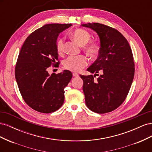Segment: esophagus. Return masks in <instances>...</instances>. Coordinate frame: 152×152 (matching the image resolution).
Masks as SVG:
<instances>
[{"label":"esophagus","mask_w":152,"mask_h":152,"mask_svg":"<svg viewBox=\"0 0 152 152\" xmlns=\"http://www.w3.org/2000/svg\"><path fill=\"white\" fill-rule=\"evenodd\" d=\"M73 77H79V74L77 73H73Z\"/></svg>","instance_id":"34e87169"}]
</instances>
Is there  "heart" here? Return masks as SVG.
Masks as SVG:
<instances>
[{
    "label": "heart",
    "instance_id": "b5f03b06",
    "mask_svg": "<svg viewBox=\"0 0 152 152\" xmlns=\"http://www.w3.org/2000/svg\"><path fill=\"white\" fill-rule=\"evenodd\" d=\"M72 37L76 40L81 45H84V50L86 54L91 58H94L98 55L99 46L98 44L92 42L88 43L91 40V35L88 31L84 29L78 28L73 30L71 33ZM56 49L59 54H62L65 50V39L63 37L59 38L56 42ZM88 59L84 56H71L68 57L63 61V66L66 70L72 72H79L81 69L87 66Z\"/></svg>",
    "mask_w": 152,
    "mask_h": 152
}]
</instances>
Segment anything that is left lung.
I'll return each instance as SVG.
<instances>
[{
	"instance_id": "obj_1",
	"label": "left lung",
	"mask_w": 152,
	"mask_h": 152,
	"mask_svg": "<svg viewBox=\"0 0 152 152\" xmlns=\"http://www.w3.org/2000/svg\"><path fill=\"white\" fill-rule=\"evenodd\" d=\"M98 34L100 48L97 59L87 68L94 75H80L87 107L91 111L105 113L124 102L134 75V62L127 39L117 30L98 23L82 24ZM102 73L96 80L97 73Z\"/></svg>"
}]
</instances>
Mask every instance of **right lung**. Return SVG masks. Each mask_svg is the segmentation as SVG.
Returning a JSON list of instances; mask_svg holds the SVG:
<instances>
[{
  "instance_id": "1",
  "label": "right lung",
  "mask_w": 152,
  "mask_h": 152,
  "mask_svg": "<svg viewBox=\"0 0 152 152\" xmlns=\"http://www.w3.org/2000/svg\"><path fill=\"white\" fill-rule=\"evenodd\" d=\"M72 24L45 25L25 40L18 56L15 77L25 103L36 111H56L65 100V91L72 78L69 70L49 75L48 68L59 63L56 49L59 34Z\"/></svg>"
}]
</instances>
